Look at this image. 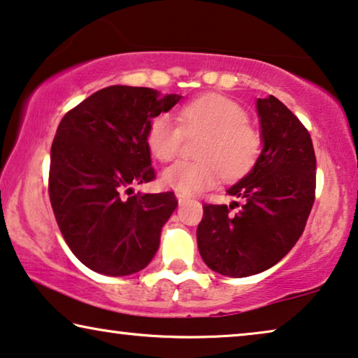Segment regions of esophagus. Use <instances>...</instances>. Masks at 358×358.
Wrapping results in <instances>:
<instances>
[{"instance_id":"1","label":"esophagus","mask_w":358,"mask_h":358,"mask_svg":"<svg viewBox=\"0 0 358 358\" xmlns=\"http://www.w3.org/2000/svg\"><path fill=\"white\" fill-rule=\"evenodd\" d=\"M176 199H178V202L179 203H184L185 202V200H189V197H187V195H185V194H176Z\"/></svg>"}]
</instances>
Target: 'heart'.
Returning a JSON list of instances; mask_svg holds the SVG:
<instances>
[{"label":"heart","instance_id":"heart-1","mask_svg":"<svg viewBox=\"0 0 358 358\" xmlns=\"http://www.w3.org/2000/svg\"><path fill=\"white\" fill-rule=\"evenodd\" d=\"M179 124L161 114L150 122L146 145L159 161L173 159L185 135L205 134L200 161H178L161 174V184L179 194L192 195L217 185L224 178L246 174L261 151V138L248 125V114L238 102L222 94L200 96L179 110Z\"/></svg>","mask_w":358,"mask_h":358}]
</instances>
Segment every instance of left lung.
I'll return each instance as SVG.
<instances>
[{"label":"left lung","mask_w":358,"mask_h":358,"mask_svg":"<svg viewBox=\"0 0 358 358\" xmlns=\"http://www.w3.org/2000/svg\"><path fill=\"white\" fill-rule=\"evenodd\" d=\"M262 150L252 169L227 192L231 205L203 203L197 228L200 256L227 277L261 273L300 239L315 202L316 156L311 136L277 97L257 99Z\"/></svg>","instance_id":"obj_1"}]
</instances>
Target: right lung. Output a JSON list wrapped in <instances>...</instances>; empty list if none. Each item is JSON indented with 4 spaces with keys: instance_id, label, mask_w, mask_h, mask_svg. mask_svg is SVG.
Segmentation results:
<instances>
[{
    "instance_id": "right-lung-1",
    "label": "right lung",
    "mask_w": 358,
    "mask_h": 358,
    "mask_svg": "<svg viewBox=\"0 0 358 358\" xmlns=\"http://www.w3.org/2000/svg\"><path fill=\"white\" fill-rule=\"evenodd\" d=\"M151 87L109 86L63 117L50 151L48 194L73 254L97 273L131 275L151 262L174 192L134 194L155 179L150 122L180 101Z\"/></svg>"
}]
</instances>
